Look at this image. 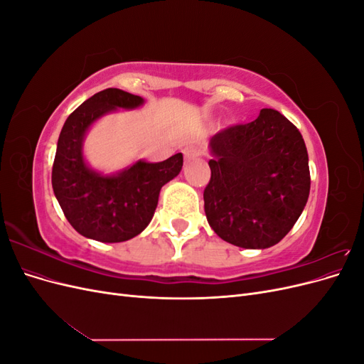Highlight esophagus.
I'll return each instance as SVG.
<instances>
[{
    "label": "esophagus",
    "instance_id": "1",
    "mask_svg": "<svg viewBox=\"0 0 364 364\" xmlns=\"http://www.w3.org/2000/svg\"><path fill=\"white\" fill-rule=\"evenodd\" d=\"M200 153H202V150H200V147H197V146H188V147L183 149V156H185L186 161L197 158L200 155Z\"/></svg>",
    "mask_w": 364,
    "mask_h": 364
}]
</instances>
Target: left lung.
I'll use <instances>...</instances> for the list:
<instances>
[{"mask_svg":"<svg viewBox=\"0 0 364 364\" xmlns=\"http://www.w3.org/2000/svg\"><path fill=\"white\" fill-rule=\"evenodd\" d=\"M211 181L203 191L214 232L245 249H267L290 232L310 194L301 132L274 109L209 141Z\"/></svg>","mask_w":364,"mask_h":364,"instance_id":"left-lung-1","label":"left lung"}]
</instances>
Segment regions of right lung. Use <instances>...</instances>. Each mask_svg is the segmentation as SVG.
<instances>
[{
	"label": "right lung",
	"mask_w": 364,
	"mask_h": 364,
	"mask_svg": "<svg viewBox=\"0 0 364 364\" xmlns=\"http://www.w3.org/2000/svg\"><path fill=\"white\" fill-rule=\"evenodd\" d=\"M142 105V97L109 87L83 102L62 127L51 173L53 191L70 225L86 238L121 243L141 234L155 214L161 188L182 170V153L162 162L139 159L112 174L97 171L85 161L83 141L97 119Z\"/></svg>",
	"instance_id": "right-lung-1"
}]
</instances>
